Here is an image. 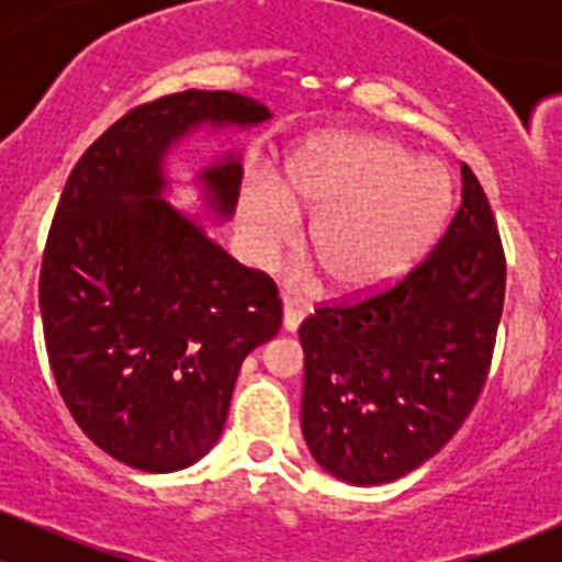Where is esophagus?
Segmentation results:
<instances>
[{
    "label": "esophagus",
    "instance_id": "obj_1",
    "mask_svg": "<svg viewBox=\"0 0 562 562\" xmlns=\"http://www.w3.org/2000/svg\"><path fill=\"white\" fill-rule=\"evenodd\" d=\"M302 321H304V310L299 307V304H293L291 299H285V307H282V326H285V331H296Z\"/></svg>",
    "mask_w": 562,
    "mask_h": 562
}]
</instances>
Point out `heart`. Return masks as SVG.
Here are the masks:
<instances>
[{
    "label": "heart",
    "mask_w": 562,
    "mask_h": 562,
    "mask_svg": "<svg viewBox=\"0 0 562 562\" xmlns=\"http://www.w3.org/2000/svg\"><path fill=\"white\" fill-rule=\"evenodd\" d=\"M451 203L443 168L411 160L400 144L370 135H323L288 162L282 192L255 184L241 228L258 260L296 239V212L315 214L307 252L334 291L353 293L400 277L438 234Z\"/></svg>",
    "instance_id": "1"
}]
</instances>
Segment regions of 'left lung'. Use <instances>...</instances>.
<instances>
[{"label": "left lung", "instance_id": "left-lung-1", "mask_svg": "<svg viewBox=\"0 0 562 562\" xmlns=\"http://www.w3.org/2000/svg\"><path fill=\"white\" fill-rule=\"evenodd\" d=\"M506 299V252L475 173L438 245L389 285L304 317L302 432L321 468L386 484L438 454L479 402Z\"/></svg>", "mask_w": 562, "mask_h": 562}]
</instances>
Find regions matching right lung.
<instances>
[{
    "label": "right lung",
    "instance_id": "right-lung-1",
    "mask_svg": "<svg viewBox=\"0 0 562 562\" xmlns=\"http://www.w3.org/2000/svg\"><path fill=\"white\" fill-rule=\"evenodd\" d=\"M263 119L269 108L255 100L201 89L130 108L83 151L56 203L40 266L50 372L83 435L135 470L171 473L206 454L241 361L282 326L274 280L157 198L162 155L187 130ZM239 179L234 160L206 171L223 214Z\"/></svg>",
    "mask_w": 562,
    "mask_h": 562
}]
</instances>
